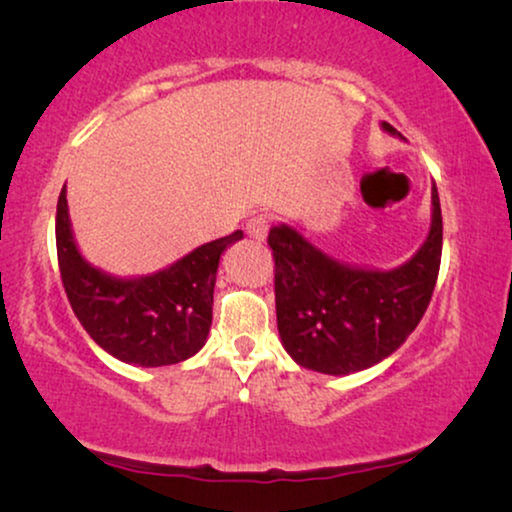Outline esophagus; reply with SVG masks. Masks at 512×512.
Instances as JSON below:
<instances>
[{"label": "esophagus", "mask_w": 512, "mask_h": 512, "mask_svg": "<svg viewBox=\"0 0 512 512\" xmlns=\"http://www.w3.org/2000/svg\"><path fill=\"white\" fill-rule=\"evenodd\" d=\"M268 230H270V219L263 214L251 216L247 223V235L254 237V240H258V242H263L265 237H268Z\"/></svg>", "instance_id": "34e87169"}]
</instances>
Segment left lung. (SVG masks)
Listing matches in <instances>:
<instances>
[{
  "mask_svg": "<svg viewBox=\"0 0 512 512\" xmlns=\"http://www.w3.org/2000/svg\"><path fill=\"white\" fill-rule=\"evenodd\" d=\"M380 128L403 139L387 121ZM268 242L277 268V328L286 354L324 375L359 373L394 354L429 307L443 251L438 188L431 186L429 233L396 268L338 261L289 223H275Z\"/></svg>",
  "mask_w": 512,
  "mask_h": 512,
  "instance_id": "1",
  "label": "left lung"
}]
</instances>
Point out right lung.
Here are the masks:
<instances>
[{
	"label": "right lung",
	"mask_w": 512,
	"mask_h": 512,
	"mask_svg": "<svg viewBox=\"0 0 512 512\" xmlns=\"http://www.w3.org/2000/svg\"><path fill=\"white\" fill-rule=\"evenodd\" d=\"M242 237V230H235L151 275L118 277L81 254L65 186L55 216L60 275L76 319L104 352L142 368L172 366L205 347L221 256Z\"/></svg>",
	"instance_id": "add662e5"
}]
</instances>
